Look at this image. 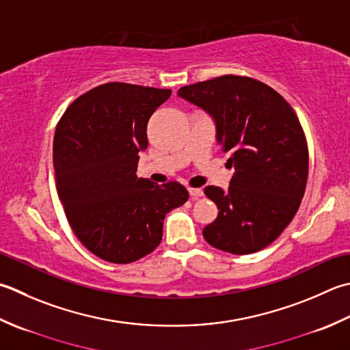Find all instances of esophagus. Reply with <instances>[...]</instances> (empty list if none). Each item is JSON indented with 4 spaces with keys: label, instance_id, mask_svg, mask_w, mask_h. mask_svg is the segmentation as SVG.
Instances as JSON below:
<instances>
[{
    "label": "esophagus",
    "instance_id": "esophagus-1",
    "mask_svg": "<svg viewBox=\"0 0 350 350\" xmlns=\"http://www.w3.org/2000/svg\"><path fill=\"white\" fill-rule=\"evenodd\" d=\"M188 191H189V196H191V198H193V200H196V198L203 196L202 188H188Z\"/></svg>",
    "mask_w": 350,
    "mask_h": 350
}]
</instances>
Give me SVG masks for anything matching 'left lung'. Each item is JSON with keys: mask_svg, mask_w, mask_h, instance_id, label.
<instances>
[{"mask_svg": "<svg viewBox=\"0 0 350 350\" xmlns=\"http://www.w3.org/2000/svg\"><path fill=\"white\" fill-rule=\"evenodd\" d=\"M177 94L212 115L235 168L228 191L204 188L218 208L204 239L234 255L262 250L291 223L305 194L310 156L296 112L275 89L244 75L198 81Z\"/></svg>", "mask_w": 350, "mask_h": 350, "instance_id": "8db88e82", "label": "left lung"}]
</instances>
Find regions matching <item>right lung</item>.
<instances>
[{"label": "right lung", "instance_id": "right-lung-1", "mask_svg": "<svg viewBox=\"0 0 350 350\" xmlns=\"http://www.w3.org/2000/svg\"><path fill=\"white\" fill-rule=\"evenodd\" d=\"M170 95L112 81L75 98L57 122V194L75 237L103 261L130 264L152 253L163 218L188 200L179 182L154 185L136 176L148 118Z\"/></svg>", "mask_w": 350, "mask_h": 350}]
</instances>
